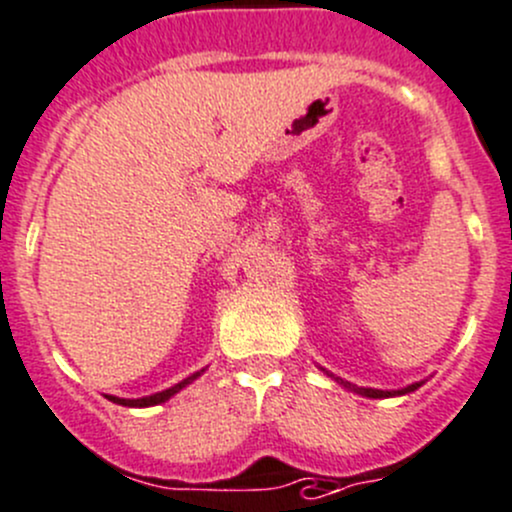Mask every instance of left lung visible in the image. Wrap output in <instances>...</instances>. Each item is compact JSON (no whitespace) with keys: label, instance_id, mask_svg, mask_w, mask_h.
I'll use <instances>...</instances> for the list:
<instances>
[{"label":"left lung","instance_id":"left-lung-1","mask_svg":"<svg viewBox=\"0 0 512 512\" xmlns=\"http://www.w3.org/2000/svg\"><path fill=\"white\" fill-rule=\"evenodd\" d=\"M319 369H322V366H319ZM322 371H324V374H327V376H332V379L337 381L339 386H344V389L354 391V394H359V396H366V399H391V396H406V394H411V391H416L418 386H423V381H416V384L404 386V389L381 391V389H369V386H356V384H352V381H344V379H339V376L329 374L327 369H322Z\"/></svg>","mask_w":512,"mask_h":512}]
</instances>
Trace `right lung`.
<instances>
[{
  "label": "right lung",
  "instance_id": "obj_1",
  "mask_svg": "<svg viewBox=\"0 0 512 512\" xmlns=\"http://www.w3.org/2000/svg\"><path fill=\"white\" fill-rule=\"evenodd\" d=\"M203 371L205 369L195 371V374H190L188 379L178 381V384L170 386V389L158 391V394H151V396H143V399H118V396H108V401H113V404H121V406H131V409H148V406H158V404H163V401H168L170 396L178 394V391H183L188 384H193V381L198 379V376L203 374Z\"/></svg>",
  "mask_w": 512,
  "mask_h": 512
}]
</instances>
